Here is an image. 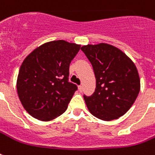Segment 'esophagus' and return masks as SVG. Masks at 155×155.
Returning <instances> with one entry per match:
<instances>
[{
	"mask_svg": "<svg viewBox=\"0 0 155 155\" xmlns=\"http://www.w3.org/2000/svg\"><path fill=\"white\" fill-rule=\"evenodd\" d=\"M79 90H80V92H83V86H82V85H80V86H79Z\"/></svg>",
	"mask_w": 155,
	"mask_h": 155,
	"instance_id": "1",
	"label": "esophagus"
}]
</instances>
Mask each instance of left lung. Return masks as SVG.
Here are the masks:
<instances>
[{
	"label": "left lung",
	"instance_id": "obj_1",
	"mask_svg": "<svg viewBox=\"0 0 155 155\" xmlns=\"http://www.w3.org/2000/svg\"><path fill=\"white\" fill-rule=\"evenodd\" d=\"M92 63L96 89L84 96L88 110L96 117L112 120L123 116L134 103L140 79L133 61L117 47L100 43L81 47Z\"/></svg>",
	"mask_w": 155,
	"mask_h": 155
}]
</instances>
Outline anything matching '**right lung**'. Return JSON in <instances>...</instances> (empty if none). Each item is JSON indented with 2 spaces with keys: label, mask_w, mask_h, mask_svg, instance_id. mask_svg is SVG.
Returning <instances> with one entry per match:
<instances>
[{
  "label": "right lung",
  "mask_w": 155,
  "mask_h": 155,
  "mask_svg": "<svg viewBox=\"0 0 155 155\" xmlns=\"http://www.w3.org/2000/svg\"><path fill=\"white\" fill-rule=\"evenodd\" d=\"M80 45L58 40L44 43L24 59L17 80L21 102L38 120L63 114L77 86L69 82V67Z\"/></svg>",
  "instance_id": "1"
}]
</instances>
